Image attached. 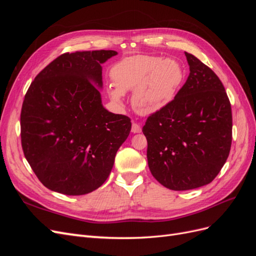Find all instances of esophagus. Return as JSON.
<instances>
[{"instance_id":"esophagus-1","label":"esophagus","mask_w":256,"mask_h":256,"mask_svg":"<svg viewBox=\"0 0 256 256\" xmlns=\"http://www.w3.org/2000/svg\"><path fill=\"white\" fill-rule=\"evenodd\" d=\"M131 131H132L134 134H140L141 131H142V129H141V127H140V125H138V124L132 122V127H131Z\"/></svg>"}]
</instances>
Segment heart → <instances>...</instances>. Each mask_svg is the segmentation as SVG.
Masks as SVG:
<instances>
[{"instance_id": "obj_1", "label": "heart", "mask_w": 256, "mask_h": 256, "mask_svg": "<svg viewBox=\"0 0 256 256\" xmlns=\"http://www.w3.org/2000/svg\"><path fill=\"white\" fill-rule=\"evenodd\" d=\"M114 85L108 86L111 99L120 102L124 92L133 90L132 106L143 115L164 110L175 99L184 78V69L174 58L132 56L118 62L111 69Z\"/></svg>"}]
</instances>
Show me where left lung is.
I'll return each mask as SVG.
<instances>
[{
  "label": "left lung",
  "instance_id": "8db88e82",
  "mask_svg": "<svg viewBox=\"0 0 256 256\" xmlns=\"http://www.w3.org/2000/svg\"><path fill=\"white\" fill-rule=\"evenodd\" d=\"M190 74L173 102L143 127L150 173L166 188L182 191L212 182L228 157L232 109L210 68L184 52Z\"/></svg>",
  "mask_w": 256,
  "mask_h": 256
}]
</instances>
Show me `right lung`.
<instances>
[{
	"label": "right lung",
	"instance_id": "right-lung-1",
	"mask_svg": "<svg viewBox=\"0 0 256 256\" xmlns=\"http://www.w3.org/2000/svg\"><path fill=\"white\" fill-rule=\"evenodd\" d=\"M113 50L64 53L36 76L21 110V144L40 182L67 196L98 189L131 130L130 118L104 109L102 64Z\"/></svg>",
	"mask_w": 256,
	"mask_h": 256
}]
</instances>
